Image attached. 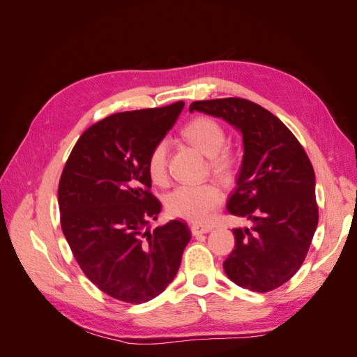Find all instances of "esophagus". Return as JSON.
Here are the masks:
<instances>
[{
  "label": "esophagus",
  "mask_w": 357,
  "mask_h": 357,
  "mask_svg": "<svg viewBox=\"0 0 357 357\" xmlns=\"http://www.w3.org/2000/svg\"><path fill=\"white\" fill-rule=\"evenodd\" d=\"M193 235H199V234H207L211 231V226H204V225H193L190 228Z\"/></svg>",
  "instance_id": "obj_1"
}]
</instances>
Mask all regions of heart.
Listing matches in <instances>:
<instances>
[{
    "label": "heart",
    "mask_w": 357,
    "mask_h": 357,
    "mask_svg": "<svg viewBox=\"0 0 357 357\" xmlns=\"http://www.w3.org/2000/svg\"><path fill=\"white\" fill-rule=\"evenodd\" d=\"M181 134L190 144L210 156V167L215 174L225 178L234 176L238 167V156L235 150L225 146L226 132L219 122L207 116H197L183 126ZM146 164L149 176L155 183H164L167 180V139H159L153 144L147 155ZM223 198V189L214 181L202 183V185H181L168 193L165 207L172 218L202 223L207 222L219 208Z\"/></svg>",
    "instance_id": "1"
}]
</instances>
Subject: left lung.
<instances>
[{
  "instance_id": "obj_1",
  "label": "left lung",
  "mask_w": 357,
  "mask_h": 357,
  "mask_svg": "<svg viewBox=\"0 0 357 357\" xmlns=\"http://www.w3.org/2000/svg\"><path fill=\"white\" fill-rule=\"evenodd\" d=\"M193 110L222 117L243 134V165L226 208L250 226L234 229L235 248L223 268L235 284L271 291L296 274L317 228L311 160L290 129L256 102L195 101Z\"/></svg>"
}]
</instances>
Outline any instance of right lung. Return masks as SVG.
Returning <instances> with one entry per match:
<instances>
[{
  "mask_svg": "<svg viewBox=\"0 0 357 357\" xmlns=\"http://www.w3.org/2000/svg\"><path fill=\"white\" fill-rule=\"evenodd\" d=\"M183 107L177 101L93 123L61 174V228L75 261L96 287L128 304H143L167 289L192 236L180 220L144 231L160 211L150 190L147 155Z\"/></svg>",
  "mask_w": 357,
  "mask_h": 357,
  "instance_id": "obj_1",
  "label": "right lung"
}]
</instances>
